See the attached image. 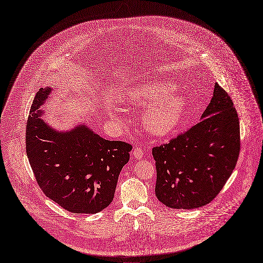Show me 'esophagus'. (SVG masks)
Instances as JSON below:
<instances>
[{
    "label": "esophagus",
    "instance_id": "1",
    "mask_svg": "<svg viewBox=\"0 0 263 263\" xmlns=\"http://www.w3.org/2000/svg\"><path fill=\"white\" fill-rule=\"evenodd\" d=\"M133 155H134L135 158L141 159L143 157V151H142V148L139 147V146H135L134 151H133Z\"/></svg>",
    "mask_w": 263,
    "mask_h": 263
}]
</instances>
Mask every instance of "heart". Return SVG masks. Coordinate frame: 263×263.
<instances>
[{
	"label": "heart",
	"instance_id": "1",
	"mask_svg": "<svg viewBox=\"0 0 263 263\" xmlns=\"http://www.w3.org/2000/svg\"><path fill=\"white\" fill-rule=\"evenodd\" d=\"M174 91V84L166 81H153L127 88L122 102L147 106L143 115L145 129L155 136H167L178 127L186 110L185 99L172 95ZM109 111L116 116L114 107Z\"/></svg>",
	"mask_w": 263,
	"mask_h": 263
}]
</instances>
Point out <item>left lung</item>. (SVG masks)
I'll return each instance as SVG.
<instances>
[{
  "instance_id": "8db88e82",
  "label": "left lung",
  "mask_w": 263,
  "mask_h": 263,
  "mask_svg": "<svg viewBox=\"0 0 263 263\" xmlns=\"http://www.w3.org/2000/svg\"><path fill=\"white\" fill-rule=\"evenodd\" d=\"M240 152L239 118L229 93L215 84L196 125L153 148L156 196L172 209L206 205L232 175Z\"/></svg>"
}]
</instances>
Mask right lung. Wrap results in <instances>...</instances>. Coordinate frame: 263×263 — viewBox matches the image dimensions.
Here are the masks:
<instances>
[{
    "mask_svg": "<svg viewBox=\"0 0 263 263\" xmlns=\"http://www.w3.org/2000/svg\"><path fill=\"white\" fill-rule=\"evenodd\" d=\"M50 87L40 89L26 125V153L36 182L60 206L76 214H96L114 199L119 174L128 162L133 146L109 141L86 125L58 132L39 109Z\"/></svg>",
    "mask_w": 263,
    "mask_h": 263,
    "instance_id": "add662e5",
    "label": "right lung"
}]
</instances>
